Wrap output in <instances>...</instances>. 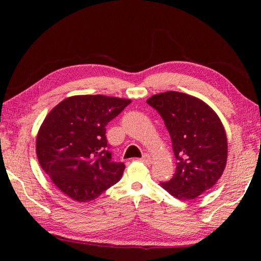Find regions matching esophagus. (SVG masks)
<instances>
[{"mask_svg":"<svg viewBox=\"0 0 261 261\" xmlns=\"http://www.w3.org/2000/svg\"><path fill=\"white\" fill-rule=\"evenodd\" d=\"M141 162L143 163V164H145V165H150L151 164V162H152V159H151V157L150 156H149V154H143V156L141 157Z\"/></svg>","mask_w":261,"mask_h":261,"instance_id":"1","label":"esophagus"}]
</instances>
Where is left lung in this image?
Wrapping results in <instances>:
<instances>
[{
	"label": "left lung",
	"instance_id": "1",
	"mask_svg": "<svg viewBox=\"0 0 261 261\" xmlns=\"http://www.w3.org/2000/svg\"><path fill=\"white\" fill-rule=\"evenodd\" d=\"M147 103L164 119L177 159L174 177L160 186L180 201L196 198L216 184L226 166L222 122L210 105L185 93H159Z\"/></svg>",
	"mask_w": 261,
	"mask_h": 261
}]
</instances>
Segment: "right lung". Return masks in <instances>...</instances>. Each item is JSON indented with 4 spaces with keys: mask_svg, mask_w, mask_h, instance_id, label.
I'll return each instance as SVG.
<instances>
[{
    "mask_svg": "<svg viewBox=\"0 0 261 261\" xmlns=\"http://www.w3.org/2000/svg\"><path fill=\"white\" fill-rule=\"evenodd\" d=\"M130 103L105 95L70 96L57 104L39 127V164L74 201H93L120 180L125 166L111 160L105 126Z\"/></svg>",
    "mask_w": 261,
    "mask_h": 261,
    "instance_id": "1",
    "label": "right lung"
}]
</instances>
